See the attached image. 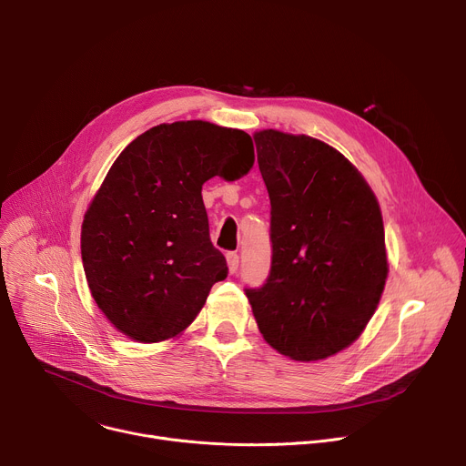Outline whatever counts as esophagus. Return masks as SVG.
Segmentation results:
<instances>
[{"instance_id": "obj_1", "label": "esophagus", "mask_w": 466, "mask_h": 466, "mask_svg": "<svg viewBox=\"0 0 466 466\" xmlns=\"http://www.w3.org/2000/svg\"><path fill=\"white\" fill-rule=\"evenodd\" d=\"M227 263H228V271L236 273L239 268V256L236 252H228L227 254Z\"/></svg>"}]
</instances>
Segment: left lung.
<instances>
[{
  "label": "left lung",
  "mask_w": 466,
  "mask_h": 466,
  "mask_svg": "<svg viewBox=\"0 0 466 466\" xmlns=\"http://www.w3.org/2000/svg\"><path fill=\"white\" fill-rule=\"evenodd\" d=\"M271 198V273L245 289L268 341L295 361L350 347L381 299L389 263L378 198L338 149L306 135L254 132Z\"/></svg>",
  "instance_id": "8db88e82"
}]
</instances>
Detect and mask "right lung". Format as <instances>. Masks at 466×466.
I'll return each mask as SVG.
<instances>
[{
  "mask_svg": "<svg viewBox=\"0 0 466 466\" xmlns=\"http://www.w3.org/2000/svg\"><path fill=\"white\" fill-rule=\"evenodd\" d=\"M252 164L247 132L201 119L157 125L121 151L81 228L88 288L121 334L158 343L195 320L228 273L210 241L203 184L239 178Z\"/></svg>",
  "mask_w": 466,
  "mask_h": 466,
  "instance_id": "add662e5",
  "label": "right lung"
}]
</instances>
